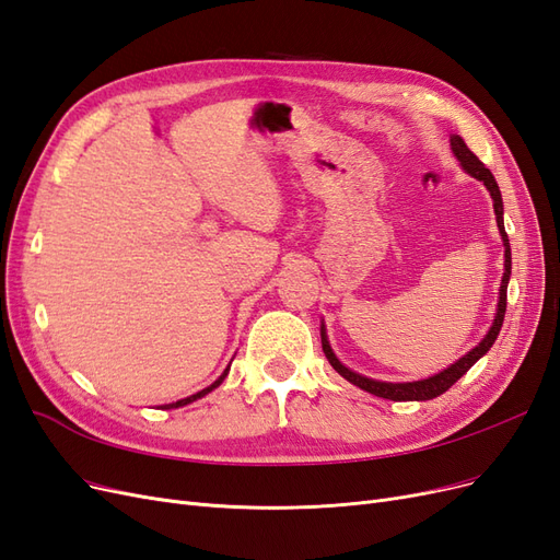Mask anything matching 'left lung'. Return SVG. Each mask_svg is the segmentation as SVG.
I'll return each instance as SVG.
<instances>
[{
  "mask_svg": "<svg viewBox=\"0 0 560 560\" xmlns=\"http://www.w3.org/2000/svg\"><path fill=\"white\" fill-rule=\"evenodd\" d=\"M451 151H454V155L458 158V162L463 165V170L475 176L477 182H483L486 190L491 192L493 197V209H495V221H498V230H500V237H502V244H504V275H502V283H500V298H498V310H495V318H493V326L491 330L486 332V337L479 341V345L467 351L463 358H458L454 365H448L446 370L432 374L428 378H421V382H407V384H390V382H376V378H368L363 374H358L353 370H349L347 365L339 363V358L332 353L330 349V341H328V335H326V326H320V345H323V353H326L328 363L347 378V382H351L353 386L363 388L372 395H376V398H386V400H393V402H409V400H432L438 398V395H442L444 390H448L451 386H454L458 378L470 370L477 360L489 353V349L493 347V341L498 339V332L502 328V320H504V310H508V283H510V275H512V248H510V240H508V232H504V221H502V195H500V188L495 184V178L491 174V170L483 167V162L465 147V141L454 135L451 137Z\"/></svg>",
  "mask_w": 560,
  "mask_h": 560,
  "instance_id": "obj_1",
  "label": "left lung"
}]
</instances>
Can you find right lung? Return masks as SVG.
Here are the masks:
<instances>
[{"instance_id":"add662e5","label":"right lung","mask_w":560,"mask_h":560,"mask_svg":"<svg viewBox=\"0 0 560 560\" xmlns=\"http://www.w3.org/2000/svg\"><path fill=\"white\" fill-rule=\"evenodd\" d=\"M228 370H230V368H228ZM228 370H225V372H223V374H221L219 378H215V382H213L211 386H207L205 390H200V393H195V395H190V398H184V400H176V402H172V405H165V409H172V407H184V405H190V402H195L197 398H205V395H207V393H211L213 388H219V386L223 384V378L228 376Z\"/></svg>"}]
</instances>
